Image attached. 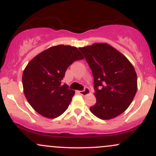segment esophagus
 <instances>
[{
	"label": "esophagus",
	"mask_w": 156,
	"mask_h": 156,
	"mask_svg": "<svg viewBox=\"0 0 156 156\" xmlns=\"http://www.w3.org/2000/svg\"><path fill=\"white\" fill-rule=\"evenodd\" d=\"M79 94H82V95H87V94H89V93H90V90H89V88H85L84 89V90H82V91H79Z\"/></svg>",
	"instance_id": "1"
}]
</instances>
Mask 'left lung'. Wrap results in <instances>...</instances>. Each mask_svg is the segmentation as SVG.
Returning a JSON list of instances; mask_svg holds the SVG:
<instances>
[{
    "label": "left lung",
    "instance_id": "left-lung-1",
    "mask_svg": "<svg viewBox=\"0 0 156 156\" xmlns=\"http://www.w3.org/2000/svg\"><path fill=\"white\" fill-rule=\"evenodd\" d=\"M92 71L96 103L94 115L112 119L129 107L137 91V76L133 64L116 48L107 43L79 48Z\"/></svg>",
    "mask_w": 156,
    "mask_h": 156
}]
</instances>
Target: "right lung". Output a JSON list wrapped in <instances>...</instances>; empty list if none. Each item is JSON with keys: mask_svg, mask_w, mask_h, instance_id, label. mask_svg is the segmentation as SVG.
Masks as SVG:
<instances>
[{"mask_svg": "<svg viewBox=\"0 0 156 156\" xmlns=\"http://www.w3.org/2000/svg\"><path fill=\"white\" fill-rule=\"evenodd\" d=\"M83 56L76 47L59 44L44 50L28 62L23 73V92L40 115L53 119L62 115L75 91L62 84L67 67Z\"/></svg>", "mask_w": 156, "mask_h": 156, "instance_id": "1", "label": "right lung"}]
</instances>
